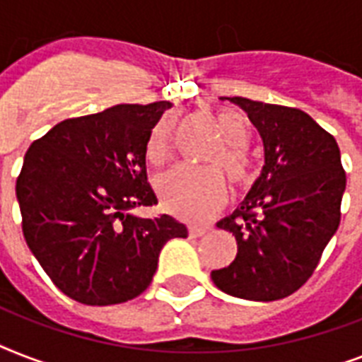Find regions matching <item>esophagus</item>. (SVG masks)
<instances>
[{"instance_id":"esophagus-1","label":"esophagus","mask_w":362,"mask_h":362,"mask_svg":"<svg viewBox=\"0 0 362 362\" xmlns=\"http://www.w3.org/2000/svg\"><path fill=\"white\" fill-rule=\"evenodd\" d=\"M187 231H189V237L197 238V237H203L204 233L209 231V227H204V226H189V227H187Z\"/></svg>"}]
</instances>
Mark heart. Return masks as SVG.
I'll list each match as a JSON object with an SVG mask.
<instances>
[{
  "label": "heart",
  "instance_id": "heart-1",
  "mask_svg": "<svg viewBox=\"0 0 362 362\" xmlns=\"http://www.w3.org/2000/svg\"><path fill=\"white\" fill-rule=\"evenodd\" d=\"M220 131L226 142L210 158V167L175 165L158 176V193L161 203L169 212L189 221H204L220 209L227 197L226 176L238 189L250 187L255 180L253 165L246 146L252 136L250 125L237 112L220 110L216 115ZM173 124L161 120L152 129L146 142V158L152 163H163L170 153ZM218 167L216 168L215 165Z\"/></svg>",
  "mask_w": 362,
  "mask_h": 362
}]
</instances>
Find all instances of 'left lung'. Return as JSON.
<instances>
[{"label":"left lung","mask_w":362,"mask_h":362,"mask_svg":"<svg viewBox=\"0 0 362 362\" xmlns=\"http://www.w3.org/2000/svg\"><path fill=\"white\" fill-rule=\"evenodd\" d=\"M229 99L263 139L264 167L240 209L218 221L237 238V257L212 270L227 295L278 300L308 281L340 226L346 170L334 136L293 107Z\"/></svg>","instance_id":"obj_1"}]
</instances>
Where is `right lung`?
Masks as SVG:
<instances>
[{
	"mask_svg": "<svg viewBox=\"0 0 362 362\" xmlns=\"http://www.w3.org/2000/svg\"><path fill=\"white\" fill-rule=\"evenodd\" d=\"M169 101L116 105L59 122L25 152L16 178L22 233L59 291L90 306L139 297L161 247L186 238L167 214L139 218L158 197L146 176V142Z\"/></svg>",
	"mask_w": 362,
	"mask_h": 362,
	"instance_id": "1",
	"label": "right lung"
}]
</instances>
